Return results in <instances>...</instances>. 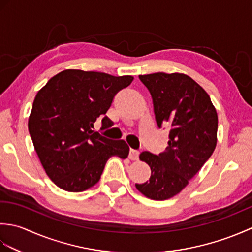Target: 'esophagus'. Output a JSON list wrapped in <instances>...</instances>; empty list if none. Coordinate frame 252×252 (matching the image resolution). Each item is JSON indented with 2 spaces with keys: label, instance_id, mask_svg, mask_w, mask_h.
<instances>
[{
  "label": "esophagus",
  "instance_id": "esophagus-1",
  "mask_svg": "<svg viewBox=\"0 0 252 252\" xmlns=\"http://www.w3.org/2000/svg\"><path fill=\"white\" fill-rule=\"evenodd\" d=\"M138 156H140V152L138 151H135V149H130V154H129V158L131 160H137L138 159Z\"/></svg>",
  "mask_w": 252,
  "mask_h": 252
}]
</instances>
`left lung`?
<instances>
[{
	"mask_svg": "<svg viewBox=\"0 0 252 252\" xmlns=\"http://www.w3.org/2000/svg\"><path fill=\"white\" fill-rule=\"evenodd\" d=\"M138 78L152 95L158 126H168L171 131L164 153L140 155L152 174L135 186L147 198L165 200L183 190L215 152L218 114L210 96L187 74L156 72Z\"/></svg>",
	"mask_w": 252,
	"mask_h": 252,
	"instance_id": "8db88e82",
	"label": "left lung"
}]
</instances>
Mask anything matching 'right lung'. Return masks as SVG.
Returning <instances> with one entry per match:
<instances>
[{
    "instance_id": "obj_1",
    "label": "right lung",
    "mask_w": 252,
    "mask_h": 252,
    "mask_svg": "<svg viewBox=\"0 0 252 252\" xmlns=\"http://www.w3.org/2000/svg\"><path fill=\"white\" fill-rule=\"evenodd\" d=\"M132 76L67 69L51 78L36 93L28 129L42 167L60 189L79 192L94 186L110 157L126 159L130 148L93 131L112 126L105 116L114 96Z\"/></svg>"
}]
</instances>
